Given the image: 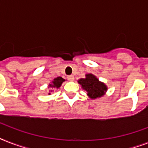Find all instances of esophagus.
Wrapping results in <instances>:
<instances>
[{"label":"esophagus","mask_w":148,"mask_h":148,"mask_svg":"<svg viewBox=\"0 0 148 148\" xmlns=\"http://www.w3.org/2000/svg\"><path fill=\"white\" fill-rule=\"evenodd\" d=\"M67 78H68V80L71 81H73L74 80V77L73 76V75H70V76L67 77Z\"/></svg>","instance_id":"esophagus-1"}]
</instances>
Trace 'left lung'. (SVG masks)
Instances as JSON below:
<instances>
[{
  "instance_id": "obj_1",
  "label": "left lung",
  "mask_w": 148,
  "mask_h": 148,
  "mask_svg": "<svg viewBox=\"0 0 148 148\" xmlns=\"http://www.w3.org/2000/svg\"><path fill=\"white\" fill-rule=\"evenodd\" d=\"M77 82L81 85V88L87 91V95L90 99L103 97L108 90V87L105 84L99 81L93 74H85V77L79 79Z\"/></svg>"
}]
</instances>
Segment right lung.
<instances>
[{
  "label": "right lung",
  "mask_w": 148,
  "mask_h": 148,
  "mask_svg": "<svg viewBox=\"0 0 148 148\" xmlns=\"http://www.w3.org/2000/svg\"><path fill=\"white\" fill-rule=\"evenodd\" d=\"M65 80L64 78H62L61 77H58L51 81V83L48 84V88H56V89H58V88H60V86L63 84V82H64ZM53 90H49V92H52ZM48 95H51V93H49Z\"/></svg>",
  "instance_id": "obj_1"
}]
</instances>
